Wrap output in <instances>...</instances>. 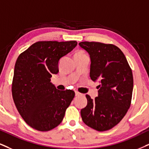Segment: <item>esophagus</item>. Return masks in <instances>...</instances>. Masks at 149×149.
Listing matches in <instances>:
<instances>
[{"mask_svg":"<svg viewBox=\"0 0 149 149\" xmlns=\"http://www.w3.org/2000/svg\"><path fill=\"white\" fill-rule=\"evenodd\" d=\"M81 95V94L79 92L75 91V95H76V96H79V95Z\"/></svg>","mask_w":149,"mask_h":149,"instance_id":"1","label":"esophagus"}]
</instances>
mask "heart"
<instances>
[{"instance_id":"b5f03b06","label":"heart","mask_w":149,"mask_h":149,"mask_svg":"<svg viewBox=\"0 0 149 149\" xmlns=\"http://www.w3.org/2000/svg\"><path fill=\"white\" fill-rule=\"evenodd\" d=\"M84 54H84V53L83 52H82V51L79 50V51H77V52L76 53H75L74 56H81V55H84Z\"/></svg>"}]
</instances>
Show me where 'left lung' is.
Returning <instances> with one entry per match:
<instances>
[{
    "instance_id": "obj_1",
    "label": "left lung",
    "mask_w": 149,
    "mask_h": 149,
    "mask_svg": "<svg viewBox=\"0 0 149 149\" xmlns=\"http://www.w3.org/2000/svg\"><path fill=\"white\" fill-rule=\"evenodd\" d=\"M79 45L90 54L91 79L100 83L98 97L92 100L86 95L88 104L81 116L89 127L108 131L120 122L131 106L132 70L122 51L113 44L84 41Z\"/></svg>"
}]
</instances>
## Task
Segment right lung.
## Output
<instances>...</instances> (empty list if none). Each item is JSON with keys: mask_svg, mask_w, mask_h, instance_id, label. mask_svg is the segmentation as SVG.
<instances>
[{"mask_svg": "<svg viewBox=\"0 0 149 149\" xmlns=\"http://www.w3.org/2000/svg\"><path fill=\"white\" fill-rule=\"evenodd\" d=\"M77 45L76 41H38L18 56L12 84L13 100L25 122L39 131L59 125L74 99L72 90L58 91L50 82L58 61Z\"/></svg>", "mask_w": 149, "mask_h": 149, "instance_id": "1", "label": "right lung"}]
</instances>
